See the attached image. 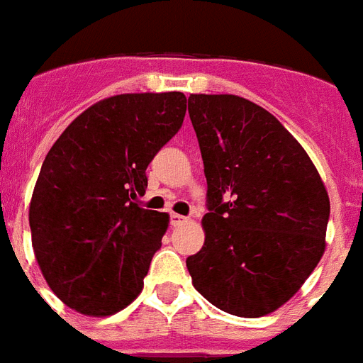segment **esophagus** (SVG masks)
<instances>
[{
	"mask_svg": "<svg viewBox=\"0 0 363 363\" xmlns=\"http://www.w3.org/2000/svg\"><path fill=\"white\" fill-rule=\"evenodd\" d=\"M187 221H189V219L184 216H179V213H172V216H170V225H172V227H178V225H182V223H187Z\"/></svg>",
	"mask_w": 363,
	"mask_h": 363,
	"instance_id": "esophagus-1",
	"label": "esophagus"
}]
</instances>
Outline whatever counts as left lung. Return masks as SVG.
I'll use <instances>...</instances> for the list:
<instances>
[{
	"label": "left lung",
	"mask_w": 363,
	"mask_h": 363,
	"mask_svg": "<svg viewBox=\"0 0 363 363\" xmlns=\"http://www.w3.org/2000/svg\"><path fill=\"white\" fill-rule=\"evenodd\" d=\"M208 182L193 286L221 311L257 318L291 300L326 249L328 191L300 142L238 95L189 97Z\"/></svg>",
	"instance_id": "8db88e82"
}]
</instances>
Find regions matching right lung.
<instances>
[{"label": "right lung", "mask_w": 363, "mask_h": 363, "mask_svg": "<svg viewBox=\"0 0 363 363\" xmlns=\"http://www.w3.org/2000/svg\"><path fill=\"white\" fill-rule=\"evenodd\" d=\"M185 110L182 91L114 95L50 147L31 195V243L48 286L74 311L108 317L142 292L170 217L135 199Z\"/></svg>", "instance_id": "right-lung-1"}]
</instances>
